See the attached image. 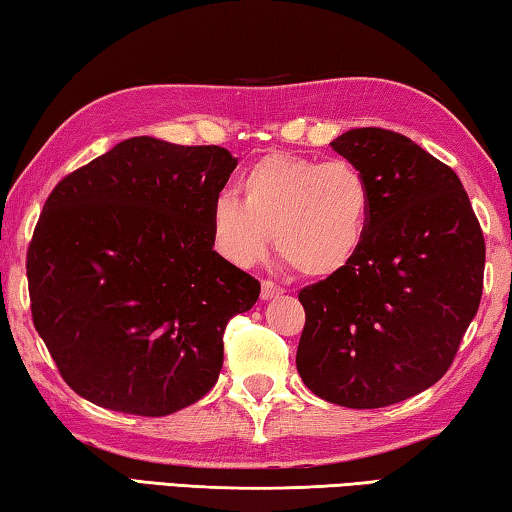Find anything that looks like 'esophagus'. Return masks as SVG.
Wrapping results in <instances>:
<instances>
[{"mask_svg": "<svg viewBox=\"0 0 512 512\" xmlns=\"http://www.w3.org/2000/svg\"><path fill=\"white\" fill-rule=\"evenodd\" d=\"M283 290L279 283H274V281H270V279H265L263 283H261V297L267 301V299H272V297H276V295H283Z\"/></svg>", "mask_w": 512, "mask_h": 512, "instance_id": "esophagus-1", "label": "esophagus"}]
</instances>
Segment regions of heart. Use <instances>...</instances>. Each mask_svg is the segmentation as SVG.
I'll return each instance as SVG.
<instances>
[{
	"label": "heart",
	"mask_w": 512,
	"mask_h": 512,
	"mask_svg": "<svg viewBox=\"0 0 512 512\" xmlns=\"http://www.w3.org/2000/svg\"><path fill=\"white\" fill-rule=\"evenodd\" d=\"M240 195H220L211 211L215 245L236 265L261 261L274 236L292 270L324 279L365 245L372 186L345 158L265 156L240 177Z\"/></svg>",
	"instance_id": "b5f03b06"
}]
</instances>
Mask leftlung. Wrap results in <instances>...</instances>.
I'll list each match as a JSON object with an SVG mask.
<instances>
[{
  "label": "left lung",
  "mask_w": 512,
  "mask_h": 512,
  "mask_svg": "<svg viewBox=\"0 0 512 512\" xmlns=\"http://www.w3.org/2000/svg\"><path fill=\"white\" fill-rule=\"evenodd\" d=\"M331 147L370 181V229L345 270L299 290L297 370L331 404L383 408L454 363L481 304L485 240L458 174L410 138L363 127Z\"/></svg>",
  "instance_id": "8db88e82"
}]
</instances>
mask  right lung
Returning a JSON list of instances; mask_svg holds the SVG:
<instances>
[{"label": "right lung", "instance_id": "1", "mask_svg": "<svg viewBox=\"0 0 512 512\" xmlns=\"http://www.w3.org/2000/svg\"><path fill=\"white\" fill-rule=\"evenodd\" d=\"M224 147L138 136L67 174L27 251L33 326L92 404L163 417L213 388L224 329L261 295L213 249Z\"/></svg>", "mask_w": 512, "mask_h": 512}]
</instances>
